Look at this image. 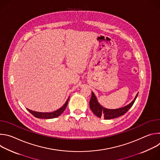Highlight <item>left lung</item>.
<instances>
[{
  "label": "left lung",
  "instance_id": "1",
  "mask_svg": "<svg viewBox=\"0 0 160 160\" xmlns=\"http://www.w3.org/2000/svg\"><path fill=\"white\" fill-rule=\"evenodd\" d=\"M138 94H137V96H135L133 101L131 103H130L128 105L119 109H109L104 108L102 106H101L98 102L94 94L92 92V96H91V98L89 102L90 108L91 111L93 112L94 115H96L99 118L103 117L104 119L105 120H110L112 118H115L123 115L125 113H126L128 111V109L133 104L137 97H138Z\"/></svg>",
  "mask_w": 160,
  "mask_h": 160
}]
</instances>
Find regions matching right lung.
I'll list each match as a JSON object with an SVG mask.
<instances>
[{
	"label": "right lung",
	"mask_w": 160,
	"mask_h": 160,
	"mask_svg": "<svg viewBox=\"0 0 160 160\" xmlns=\"http://www.w3.org/2000/svg\"><path fill=\"white\" fill-rule=\"evenodd\" d=\"M69 98L68 99V100L66 101V102H65V104L59 109L54 111V112H37V111H34L30 109H28V111L32 114V115L35 117L36 118H43V119H51V118H56L59 116H60L61 114L62 113V112L65 110L67 105H68V100H69Z\"/></svg>",
	"instance_id": "right-lung-1"
}]
</instances>
